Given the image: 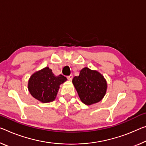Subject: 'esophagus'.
Wrapping results in <instances>:
<instances>
[{
	"label": "esophagus",
	"mask_w": 146,
	"mask_h": 146,
	"mask_svg": "<svg viewBox=\"0 0 146 146\" xmlns=\"http://www.w3.org/2000/svg\"><path fill=\"white\" fill-rule=\"evenodd\" d=\"M72 78H73L72 75H70V76H67V79H68L69 81H71L72 80Z\"/></svg>",
	"instance_id": "1"
}]
</instances>
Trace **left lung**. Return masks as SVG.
<instances>
[{"mask_svg":"<svg viewBox=\"0 0 146 146\" xmlns=\"http://www.w3.org/2000/svg\"><path fill=\"white\" fill-rule=\"evenodd\" d=\"M72 83L80 100L86 105L100 101L106 93L107 83L104 76L87 67L80 70V75L73 78Z\"/></svg>","mask_w":146,"mask_h":146,"instance_id":"left-lung-1","label":"left lung"}]
</instances>
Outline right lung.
<instances>
[{
	"label": "right lung",
	"mask_w": 146,
	"mask_h": 146,
	"mask_svg": "<svg viewBox=\"0 0 146 146\" xmlns=\"http://www.w3.org/2000/svg\"><path fill=\"white\" fill-rule=\"evenodd\" d=\"M66 80L61 74L55 76L51 69L46 67L31 76L28 89L31 95L36 99L43 103L50 102L55 99L60 85Z\"/></svg>",
	"instance_id": "right-lung-1"
}]
</instances>
